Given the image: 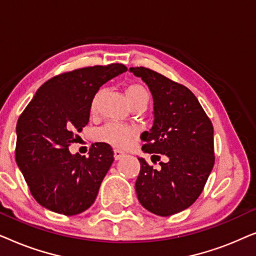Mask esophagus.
I'll return each instance as SVG.
<instances>
[{
    "label": "esophagus",
    "instance_id": "esophagus-1",
    "mask_svg": "<svg viewBox=\"0 0 256 256\" xmlns=\"http://www.w3.org/2000/svg\"><path fill=\"white\" fill-rule=\"evenodd\" d=\"M122 157H124V152H121V150H118V149H114V158L118 160H121Z\"/></svg>",
    "mask_w": 256,
    "mask_h": 256
}]
</instances>
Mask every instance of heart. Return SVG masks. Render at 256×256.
Segmentation results:
<instances>
[{
    "instance_id": "heart-1",
    "label": "heart",
    "mask_w": 256,
    "mask_h": 256,
    "mask_svg": "<svg viewBox=\"0 0 256 256\" xmlns=\"http://www.w3.org/2000/svg\"><path fill=\"white\" fill-rule=\"evenodd\" d=\"M99 94L100 93H98L93 99L92 106H90V110L92 112L96 110V104L98 98H99ZM126 96H127V99L132 107L143 106L146 108V104L149 102L148 90L141 84H130L126 88ZM132 135H134V130L130 127L118 124H107L98 130V138H99V140L115 146H120V148L126 146L130 142Z\"/></svg>"
}]
</instances>
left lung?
Listing matches in <instances>:
<instances>
[{
	"label": "left lung",
	"mask_w": 256,
	"mask_h": 256,
	"mask_svg": "<svg viewBox=\"0 0 256 256\" xmlns=\"http://www.w3.org/2000/svg\"><path fill=\"white\" fill-rule=\"evenodd\" d=\"M129 71L148 85L154 100V124L142 132V150L152 154V162L166 157L160 170L138 158V202L154 214H176L197 200L214 166L212 122L188 87L146 68Z\"/></svg>",
	"instance_id": "left-lung-1"
}]
</instances>
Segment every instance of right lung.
I'll list each match as a JSON object with an SVG mask.
<instances>
[{
  "instance_id": "right-lung-1",
  "label": "right lung",
  "mask_w": 256,
  "mask_h": 256,
  "mask_svg": "<svg viewBox=\"0 0 256 256\" xmlns=\"http://www.w3.org/2000/svg\"><path fill=\"white\" fill-rule=\"evenodd\" d=\"M127 71L122 64L92 66L56 76L34 94L16 126V163L38 204L64 216L90 208L114 160L96 142L88 156L68 146L88 124L93 98L104 84Z\"/></svg>"
}]
</instances>
